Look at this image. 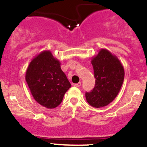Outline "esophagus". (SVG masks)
I'll return each instance as SVG.
<instances>
[{
    "instance_id": "esophagus-1",
    "label": "esophagus",
    "mask_w": 147,
    "mask_h": 147,
    "mask_svg": "<svg viewBox=\"0 0 147 147\" xmlns=\"http://www.w3.org/2000/svg\"><path fill=\"white\" fill-rule=\"evenodd\" d=\"M75 87H77V88H79V87L81 86V82H79V83H76V84H74Z\"/></svg>"
}]
</instances>
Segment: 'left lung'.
I'll list each match as a JSON object with an SVG mask.
<instances>
[{
    "instance_id": "1",
    "label": "left lung",
    "mask_w": 147,
    "mask_h": 147,
    "mask_svg": "<svg viewBox=\"0 0 147 147\" xmlns=\"http://www.w3.org/2000/svg\"><path fill=\"white\" fill-rule=\"evenodd\" d=\"M96 85L85 93L87 102L99 108L112 102L120 91L124 79V69L118 57L105 49H100L91 59Z\"/></svg>"
}]
</instances>
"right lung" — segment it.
<instances>
[{"instance_id": "1", "label": "right lung", "mask_w": 147, "mask_h": 147, "mask_svg": "<svg viewBox=\"0 0 147 147\" xmlns=\"http://www.w3.org/2000/svg\"><path fill=\"white\" fill-rule=\"evenodd\" d=\"M60 64L50 51L45 50L32 59L26 72V81L32 96L48 109L60 105L71 86Z\"/></svg>"}]
</instances>
